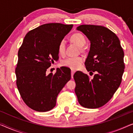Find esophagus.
Here are the masks:
<instances>
[{
	"instance_id": "34e87169",
	"label": "esophagus",
	"mask_w": 133,
	"mask_h": 133,
	"mask_svg": "<svg viewBox=\"0 0 133 133\" xmlns=\"http://www.w3.org/2000/svg\"><path fill=\"white\" fill-rule=\"evenodd\" d=\"M75 71L74 70H71V76H72V78H73V77H74V75L75 74Z\"/></svg>"
}]
</instances>
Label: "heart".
<instances>
[{
  "instance_id": "1",
  "label": "heart",
  "mask_w": 133,
  "mask_h": 133,
  "mask_svg": "<svg viewBox=\"0 0 133 133\" xmlns=\"http://www.w3.org/2000/svg\"><path fill=\"white\" fill-rule=\"evenodd\" d=\"M71 40L81 48L83 47L86 43L85 37L80 33H75L73 34L71 37ZM58 50L60 55H64L66 51V42L64 40H62L59 42ZM83 63V58L81 57H70L64 59L62 62V64L64 66L69 67L73 70H75L79 68Z\"/></svg>"
}]
</instances>
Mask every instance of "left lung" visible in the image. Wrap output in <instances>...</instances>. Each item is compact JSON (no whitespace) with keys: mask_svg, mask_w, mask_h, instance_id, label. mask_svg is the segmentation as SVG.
<instances>
[{"mask_svg":"<svg viewBox=\"0 0 133 133\" xmlns=\"http://www.w3.org/2000/svg\"><path fill=\"white\" fill-rule=\"evenodd\" d=\"M76 29L90 42L85 65L88 72L96 74L90 79L81 71L76 72L74 75L75 91L81 106L99 108L111 99L121 84L124 53L117 35L105 27L83 25Z\"/></svg>","mask_w":133,"mask_h":133,"instance_id":"obj_1","label":"left lung"}]
</instances>
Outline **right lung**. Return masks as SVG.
Segmentation results:
<instances>
[{
    "label": "right lung",
    "mask_w": 133,
    "mask_h": 133,
    "mask_svg": "<svg viewBox=\"0 0 133 133\" xmlns=\"http://www.w3.org/2000/svg\"><path fill=\"white\" fill-rule=\"evenodd\" d=\"M72 27L44 24L25 35L18 52L16 84L22 99L31 109L45 112L54 108L59 93L70 79L68 67L58 68L54 75H47L46 70L58 59V44Z\"/></svg>",
    "instance_id": "obj_1"
}]
</instances>
